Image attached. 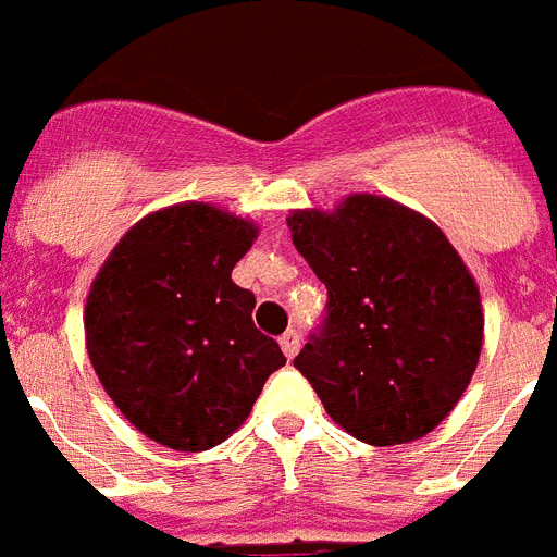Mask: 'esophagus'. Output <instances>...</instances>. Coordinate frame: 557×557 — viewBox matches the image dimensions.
Masks as SVG:
<instances>
[{
  "mask_svg": "<svg viewBox=\"0 0 557 557\" xmlns=\"http://www.w3.org/2000/svg\"><path fill=\"white\" fill-rule=\"evenodd\" d=\"M280 347H283L285 359H294L299 350V333L297 331H285L283 336H280Z\"/></svg>",
  "mask_w": 557,
  "mask_h": 557,
  "instance_id": "1",
  "label": "esophagus"
}]
</instances>
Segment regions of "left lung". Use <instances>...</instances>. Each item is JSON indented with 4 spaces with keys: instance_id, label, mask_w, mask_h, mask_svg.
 Here are the masks:
<instances>
[{
    "instance_id": "1",
    "label": "left lung",
    "mask_w": 557,
    "mask_h": 557,
    "mask_svg": "<svg viewBox=\"0 0 557 557\" xmlns=\"http://www.w3.org/2000/svg\"><path fill=\"white\" fill-rule=\"evenodd\" d=\"M327 288L325 319L294 359L327 414L370 446L429 434L466 393L482 350V302L448 238L389 198L288 215Z\"/></svg>"
}]
</instances>
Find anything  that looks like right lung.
I'll return each instance as SVG.
<instances>
[{
  "instance_id": "obj_1",
  "label": "right lung",
  "mask_w": 557,
  "mask_h": 557,
  "mask_svg": "<svg viewBox=\"0 0 557 557\" xmlns=\"http://www.w3.org/2000/svg\"><path fill=\"white\" fill-rule=\"evenodd\" d=\"M255 235L210 205L168 207L125 232L91 283V367L120 412L162 446L224 443L285 364L251 322L255 294L232 283Z\"/></svg>"
}]
</instances>
